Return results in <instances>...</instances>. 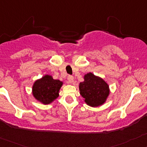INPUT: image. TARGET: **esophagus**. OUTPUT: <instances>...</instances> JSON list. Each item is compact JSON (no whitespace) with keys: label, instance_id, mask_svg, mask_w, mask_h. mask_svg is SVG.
Segmentation results:
<instances>
[{"label":"esophagus","instance_id":"34e87169","mask_svg":"<svg viewBox=\"0 0 147 147\" xmlns=\"http://www.w3.org/2000/svg\"><path fill=\"white\" fill-rule=\"evenodd\" d=\"M74 76H68V81L70 84H72V83L74 82Z\"/></svg>","mask_w":147,"mask_h":147}]
</instances>
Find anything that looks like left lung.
Returning <instances> with one entry per match:
<instances>
[{"label": "left lung", "mask_w": 147, "mask_h": 147, "mask_svg": "<svg viewBox=\"0 0 147 147\" xmlns=\"http://www.w3.org/2000/svg\"><path fill=\"white\" fill-rule=\"evenodd\" d=\"M81 96L91 107H98L105 103L110 94L109 86L103 78L90 72L84 76V82L79 84Z\"/></svg>", "instance_id": "8db88e82"}]
</instances>
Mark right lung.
I'll return each instance as SVG.
<instances>
[{
  "instance_id": "1",
  "label": "right lung",
  "mask_w": 147,
  "mask_h": 147,
  "mask_svg": "<svg viewBox=\"0 0 147 147\" xmlns=\"http://www.w3.org/2000/svg\"><path fill=\"white\" fill-rule=\"evenodd\" d=\"M63 82L54 79L51 75L46 74L34 82L32 93L36 100L44 105L52 103L59 97V92Z\"/></svg>"
}]
</instances>
